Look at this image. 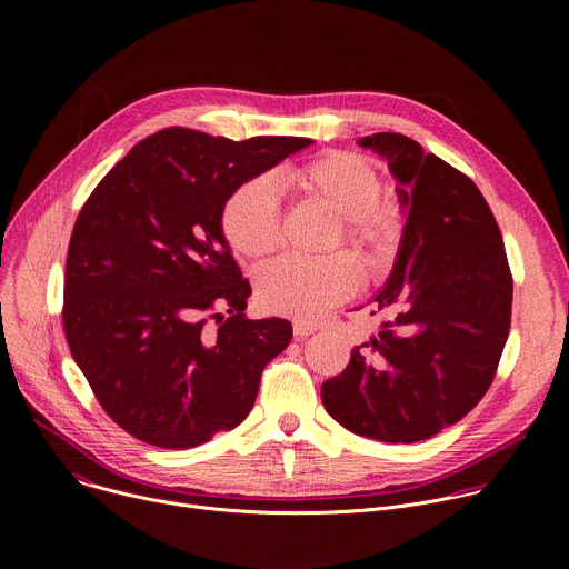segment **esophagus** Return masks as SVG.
Wrapping results in <instances>:
<instances>
[{"mask_svg":"<svg viewBox=\"0 0 569 569\" xmlns=\"http://www.w3.org/2000/svg\"><path fill=\"white\" fill-rule=\"evenodd\" d=\"M292 331H295L297 338H308V336H312L317 331V327H315V323L306 321V319H295L292 321Z\"/></svg>","mask_w":569,"mask_h":569,"instance_id":"1","label":"esophagus"}]
</instances>
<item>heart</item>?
Wrapping results in <instances>:
<instances>
[{
  "label": "heart",
  "instance_id": "b5f03b06",
  "mask_svg": "<svg viewBox=\"0 0 569 569\" xmlns=\"http://www.w3.org/2000/svg\"><path fill=\"white\" fill-rule=\"evenodd\" d=\"M277 182L338 218L336 246L342 240L371 274L389 266L398 242V216L389 204L378 202L382 180L369 161L336 150L281 171ZM222 231L236 254L252 261L270 257L281 240L272 187L261 180L238 187L224 202ZM358 283L360 270L347 254L323 261L281 259L259 272L257 292L270 312L312 319L347 301Z\"/></svg>",
  "mask_w": 569,
  "mask_h": 569
}]
</instances>
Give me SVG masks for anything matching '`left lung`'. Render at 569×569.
<instances>
[{
    "label": "left lung",
    "instance_id": "left-lung-1",
    "mask_svg": "<svg viewBox=\"0 0 569 569\" xmlns=\"http://www.w3.org/2000/svg\"><path fill=\"white\" fill-rule=\"evenodd\" d=\"M358 143L387 159L408 220L373 297L380 329L321 385V402L353 435L415 443L461 421L489 391L513 279L500 227L470 178L398 132Z\"/></svg>",
    "mask_w": 569,
    "mask_h": 569
}]
</instances>
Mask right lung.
Here are the masks:
<instances>
[{"label": "right lung", "mask_w": 569, "mask_h": 569, "mask_svg": "<svg viewBox=\"0 0 569 569\" xmlns=\"http://www.w3.org/2000/svg\"><path fill=\"white\" fill-rule=\"evenodd\" d=\"M310 143L167 128L139 141L80 209L64 336L101 408L134 439L196 448L252 412L292 327L246 317L252 288L224 240L222 209Z\"/></svg>", "instance_id": "add662e5"}]
</instances>
